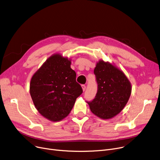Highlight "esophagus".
I'll return each instance as SVG.
<instances>
[{"label":"esophagus","mask_w":160,"mask_h":160,"mask_svg":"<svg viewBox=\"0 0 160 160\" xmlns=\"http://www.w3.org/2000/svg\"><path fill=\"white\" fill-rule=\"evenodd\" d=\"M82 89H83V91H86V85H82Z\"/></svg>","instance_id":"obj_1"}]
</instances>
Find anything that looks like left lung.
I'll use <instances>...</instances> for the list:
<instances>
[{
	"label": "left lung",
	"instance_id": "8db88e82",
	"mask_svg": "<svg viewBox=\"0 0 160 160\" xmlns=\"http://www.w3.org/2000/svg\"><path fill=\"white\" fill-rule=\"evenodd\" d=\"M98 85L95 98L87 102L91 112L103 119H112L127 104L132 87L124 72L109 62L100 60L94 69Z\"/></svg>",
	"mask_w": 160,
	"mask_h": 160
}]
</instances>
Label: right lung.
Here are the masks:
<instances>
[{
	"mask_svg": "<svg viewBox=\"0 0 160 160\" xmlns=\"http://www.w3.org/2000/svg\"><path fill=\"white\" fill-rule=\"evenodd\" d=\"M67 58L55 54L34 73L30 83V93L39 113L57 122L69 114L82 88L76 81L77 74Z\"/></svg>",
	"mask_w": 160,
	"mask_h": 160,
	"instance_id": "obj_1",
	"label": "right lung"
}]
</instances>
